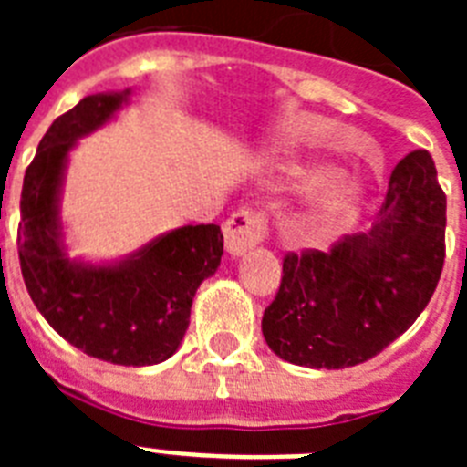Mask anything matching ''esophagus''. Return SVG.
Returning a JSON list of instances; mask_svg holds the SVG:
<instances>
[{"label": "esophagus", "mask_w": 467, "mask_h": 467, "mask_svg": "<svg viewBox=\"0 0 467 467\" xmlns=\"http://www.w3.org/2000/svg\"><path fill=\"white\" fill-rule=\"evenodd\" d=\"M266 236V222L264 214L257 210L243 208L234 213L224 224V243L226 253L231 257H241L247 250H253L254 245L264 241Z\"/></svg>", "instance_id": "34e87169"}]
</instances>
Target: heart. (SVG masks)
<instances>
[{
    "label": "heart",
    "mask_w": 467,
    "mask_h": 467,
    "mask_svg": "<svg viewBox=\"0 0 467 467\" xmlns=\"http://www.w3.org/2000/svg\"><path fill=\"white\" fill-rule=\"evenodd\" d=\"M325 171H327V163L316 159H292L285 161L280 166V177L292 187H311ZM360 201V180L350 171H344V168L332 171L313 189L306 208V220L311 224H329V222L348 214Z\"/></svg>",
    "instance_id": "b5f03b06"
}]
</instances>
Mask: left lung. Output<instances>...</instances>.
I'll return each mask as SVG.
<instances>
[{
  "mask_svg": "<svg viewBox=\"0 0 467 467\" xmlns=\"http://www.w3.org/2000/svg\"><path fill=\"white\" fill-rule=\"evenodd\" d=\"M444 229L447 196L431 154L416 150L395 166L367 234L283 259L280 290L262 317L269 348L311 369L379 356L428 306L444 266Z\"/></svg>",
  "mask_w": 467,
  "mask_h": 467,
  "instance_id": "obj_1",
  "label": "left lung"
}]
</instances>
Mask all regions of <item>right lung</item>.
Here are the masks:
<instances>
[{
	"instance_id": "1",
	"label": "right lung",
	"mask_w": 467,
	"mask_h": 467,
	"mask_svg": "<svg viewBox=\"0 0 467 467\" xmlns=\"http://www.w3.org/2000/svg\"><path fill=\"white\" fill-rule=\"evenodd\" d=\"M128 98L130 90L88 95L41 138L20 193L18 257L35 306L65 341L98 360L144 367L180 348L198 285L220 266L224 236L217 224H189L119 262L69 259L60 222L67 156Z\"/></svg>"
}]
</instances>
